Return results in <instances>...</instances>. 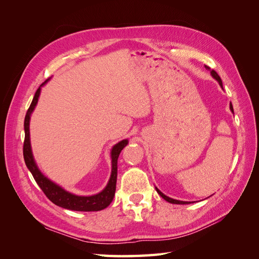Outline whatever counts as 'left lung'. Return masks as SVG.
<instances>
[{
    "mask_svg": "<svg viewBox=\"0 0 259 259\" xmlns=\"http://www.w3.org/2000/svg\"><path fill=\"white\" fill-rule=\"evenodd\" d=\"M206 67V69H209V67H207V66H205ZM210 73H211V75H213L215 79L218 81V83H219V85L222 86L223 88V82H222V79H221V76H219L218 74H217V72L215 71V70H211L210 71ZM230 109H231V111L233 112V107H232V105L230 104ZM156 189V188H155ZM156 191H158V193L161 195V197L165 200V201H167V202H169V203H173V204H189V203L188 202H184V201H178V200H174V199H171V198H168V197H166L165 194H163L159 189H156Z\"/></svg>",
    "mask_w": 259,
    "mask_h": 259,
    "instance_id": "1",
    "label": "left lung"
}]
</instances>
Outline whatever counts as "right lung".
Returning a JSON list of instances; mask_svg holds the SVG:
<instances>
[{"label": "right lung", "instance_id": "obj_1", "mask_svg": "<svg viewBox=\"0 0 259 259\" xmlns=\"http://www.w3.org/2000/svg\"><path fill=\"white\" fill-rule=\"evenodd\" d=\"M41 89L38 88L34 94V97L31 103L26 117H25V142H23V159H25L26 165L32 174L34 180L38 187L41 188L44 194L48 197L54 204H56L60 207H64L71 210H81V211H94V210H101L110 205V203L113 200L116 187V176H117V158H119L120 152L122 149L127 145V140H122L119 144H116L111 151L112 158V173L111 177L105 190L96 195L92 197H79L74 195L61 189L60 187L52 183L50 179L46 178L38 168L36 167L32 152H31L30 146V136H29V121L30 115L32 113L33 109L37 103L38 96H40Z\"/></svg>", "mask_w": 259, "mask_h": 259}]
</instances>
